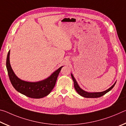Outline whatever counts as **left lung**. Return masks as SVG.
I'll list each match as a JSON object with an SVG mask.
<instances>
[{"label":"left lung","mask_w":126,"mask_h":126,"mask_svg":"<svg viewBox=\"0 0 126 126\" xmlns=\"http://www.w3.org/2000/svg\"><path fill=\"white\" fill-rule=\"evenodd\" d=\"M71 76H72V78L74 82V88H75L76 91L77 92V93L79 94L81 96L85 97V98H98L100 97H102V95H103L105 94L106 93H107L108 92L110 91L111 89L113 88V87L114 86L115 84H116V82H115L114 84L112 86L110 87V88H108L107 90L104 91L103 92H93V93H91V92H86L84 90H83L82 88H80V87L79 86V85L78 84L76 80L75 79V78L73 76V74L71 73Z\"/></svg>","instance_id":"1"}]
</instances>
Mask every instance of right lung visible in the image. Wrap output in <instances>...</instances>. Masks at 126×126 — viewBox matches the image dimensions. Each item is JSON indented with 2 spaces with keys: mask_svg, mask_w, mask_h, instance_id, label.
Listing matches in <instances>:
<instances>
[{
  "mask_svg": "<svg viewBox=\"0 0 126 126\" xmlns=\"http://www.w3.org/2000/svg\"><path fill=\"white\" fill-rule=\"evenodd\" d=\"M10 50L8 52L6 65L10 82L19 92L32 98H41L47 96L54 88L60 72L62 66L46 79L36 82H29L21 80L15 74L10 64Z\"/></svg>",
  "mask_w": 126,
  "mask_h": 126,
  "instance_id": "right-lung-1",
  "label": "right lung"
}]
</instances>
